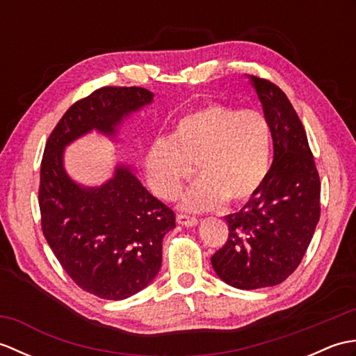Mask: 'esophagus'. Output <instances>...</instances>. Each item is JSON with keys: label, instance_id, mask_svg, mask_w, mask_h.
Instances as JSON below:
<instances>
[{"label": "esophagus", "instance_id": "esophagus-1", "mask_svg": "<svg viewBox=\"0 0 356 356\" xmlns=\"http://www.w3.org/2000/svg\"><path fill=\"white\" fill-rule=\"evenodd\" d=\"M177 223L182 225V226H186V228H190V226H195L199 223V220L195 217H191V216H186V214H179L177 216Z\"/></svg>", "mask_w": 356, "mask_h": 356}]
</instances>
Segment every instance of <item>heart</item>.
<instances>
[{"mask_svg": "<svg viewBox=\"0 0 356 356\" xmlns=\"http://www.w3.org/2000/svg\"><path fill=\"white\" fill-rule=\"evenodd\" d=\"M272 157V128L260 110L209 102L184 116L170 140L149 148L145 170L151 190L163 200L182 191L193 166L200 177L182 197L184 209L200 213L243 203L260 191Z\"/></svg>", "mask_w": 356, "mask_h": 356, "instance_id": "obj_1", "label": "heart"}]
</instances>
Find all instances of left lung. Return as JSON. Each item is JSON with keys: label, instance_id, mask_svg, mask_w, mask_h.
<instances>
[{"label": "left lung", "instance_id": "1", "mask_svg": "<svg viewBox=\"0 0 356 356\" xmlns=\"http://www.w3.org/2000/svg\"><path fill=\"white\" fill-rule=\"evenodd\" d=\"M251 82L272 128L274 162L260 191L225 217L228 240L211 257L225 283L246 291L280 284L298 268L321 211L318 170L297 111L274 82Z\"/></svg>", "mask_w": 356, "mask_h": 356}]
</instances>
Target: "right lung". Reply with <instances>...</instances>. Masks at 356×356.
<instances>
[{
	"label": "right lung",
	"instance_id": "obj_1",
	"mask_svg": "<svg viewBox=\"0 0 356 356\" xmlns=\"http://www.w3.org/2000/svg\"><path fill=\"white\" fill-rule=\"evenodd\" d=\"M151 101L142 87L97 88L64 113L44 148L38 190L44 237L73 282L105 300L128 298L153 282L176 216L124 165L99 188L76 185L64 171L63 149L92 130L115 134L122 118Z\"/></svg>",
	"mask_w": 356,
	"mask_h": 356
}]
</instances>
